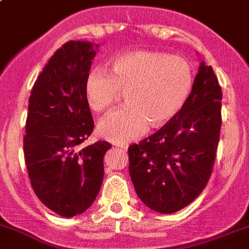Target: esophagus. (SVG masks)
<instances>
[{
  "label": "esophagus",
  "mask_w": 249,
  "mask_h": 249,
  "mask_svg": "<svg viewBox=\"0 0 249 249\" xmlns=\"http://www.w3.org/2000/svg\"><path fill=\"white\" fill-rule=\"evenodd\" d=\"M116 146L117 147H120V149H122V150H124V151H126V150H127V147H129V146H127V144H116Z\"/></svg>",
  "instance_id": "1"
}]
</instances>
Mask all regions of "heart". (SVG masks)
<instances>
[{"label": "heart", "mask_w": 249, "mask_h": 249, "mask_svg": "<svg viewBox=\"0 0 249 249\" xmlns=\"http://www.w3.org/2000/svg\"><path fill=\"white\" fill-rule=\"evenodd\" d=\"M194 75L184 59L160 52H130L111 62V72L94 68L85 83V94L95 112L108 108L120 91L127 105L98 124L104 138L127 143L152 127L165 125L178 114L193 89Z\"/></svg>", "instance_id": "1"}]
</instances>
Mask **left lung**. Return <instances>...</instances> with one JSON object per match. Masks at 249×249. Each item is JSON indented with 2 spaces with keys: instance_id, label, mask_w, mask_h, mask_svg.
Here are the masks:
<instances>
[{
  "instance_id": "left-lung-1",
  "label": "left lung",
  "mask_w": 249,
  "mask_h": 249,
  "mask_svg": "<svg viewBox=\"0 0 249 249\" xmlns=\"http://www.w3.org/2000/svg\"><path fill=\"white\" fill-rule=\"evenodd\" d=\"M221 100L216 75L202 61L178 114L154 135L129 146L131 181L150 209L173 214L204 189L220 138Z\"/></svg>"
}]
</instances>
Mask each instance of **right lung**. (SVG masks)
<instances>
[{"instance_id": "right-lung-1", "label": "right lung", "mask_w": 249, "mask_h": 249, "mask_svg": "<svg viewBox=\"0 0 249 249\" xmlns=\"http://www.w3.org/2000/svg\"><path fill=\"white\" fill-rule=\"evenodd\" d=\"M99 45L68 41L43 67L29 97L24 160L39 200L60 216L83 214L104 178L108 142L81 144L94 127L85 83Z\"/></svg>"}]
</instances>
